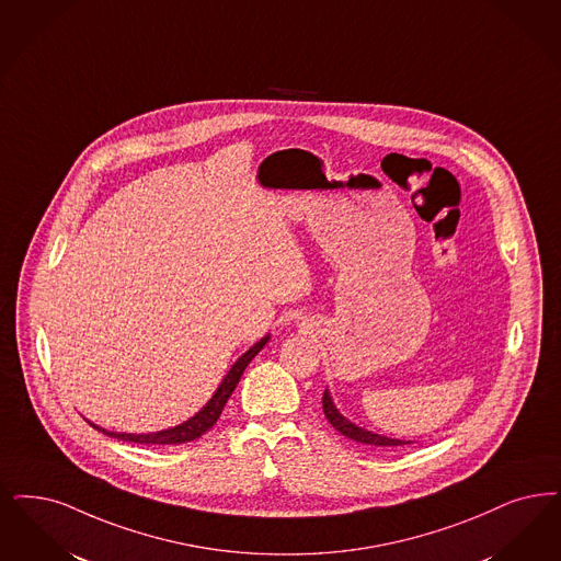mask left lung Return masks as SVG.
<instances>
[{"label": "left lung", "mask_w": 561, "mask_h": 561, "mask_svg": "<svg viewBox=\"0 0 561 561\" xmlns=\"http://www.w3.org/2000/svg\"><path fill=\"white\" fill-rule=\"evenodd\" d=\"M323 413H325V417H328V422L332 424V426L336 427L337 432L342 434V436H346V438H351V440H355V443H360V445H367V447H376V448H390V447H401V445H411V443H407V440H399V438H388V436H381V434H376V432H369V430H365V427H359L357 424H353V422H348L340 411L336 409V404L332 401V397H330V392L325 390L323 392Z\"/></svg>", "instance_id": "left-lung-1"}]
</instances>
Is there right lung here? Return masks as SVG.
I'll return each mask as SVG.
<instances>
[{
  "label": "right lung",
  "instance_id": "right-lung-1",
  "mask_svg": "<svg viewBox=\"0 0 561 561\" xmlns=\"http://www.w3.org/2000/svg\"><path fill=\"white\" fill-rule=\"evenodd\" d=\"M267 342H270V336L261 337L252 348H248L247 353L231 365V369L227 371L224 381H221L219 388L215 390L213 399L204 404L194 417H190L187 422H183L180 426L169 427V430H162V432H152V434L108 432V430L95 426V424H91V422L90 426L95 427L98 432H104L106 436H113V438H118V440H127V443H137V445H181V443L196 440V438H201L204 432H208L210 427L215 426V422L219 420V415H221V411H224L227 399L231 397V392L236 390L238 381L242 378L248 363L261 353V348H263Z\"/></svg>",
  "mask_w": 561,
  "mask_h": 561
}]
</instances>
